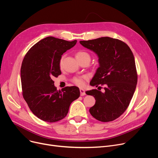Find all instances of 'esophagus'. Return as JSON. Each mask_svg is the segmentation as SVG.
<instances>
[{
  "label": "esophagus",
  "instance_id": "obj_1",
  "mask_svg": "<svg viewBox=\"0 0 158 158\" xmlns=\"http://www.w3.org/2000/svg\"><path fill=\"white\" fill-rule=\"evenodd\" d=\"M79 90H80V94H81V96H83V95H85L86 94H85V91L84 89L80 88Z\"/></svg>",
  "mask_w": 158,
  "mask_h": 158
}]
</instances>
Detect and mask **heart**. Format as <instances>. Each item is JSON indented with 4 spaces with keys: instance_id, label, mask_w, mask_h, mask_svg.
Wrapping results in <instances>:
<instances>
[{
    "instance_id": "1",
    "label": "heart",
    "mask_w": 158,
    "mask_h": 158,
    "mask_svg": "<svg viewBox=\"0 0 158 158\" xmlns=\"http://www.w3.org/2000/svg\"><path fill=\"white\" fill-rule=\"evenodd\" d=\"M76 58H85V57H88L90 59V56L89 55L88 53L86 52H78L76 53ZM63 59L64 57H63L62 58L60 59V66H61L63 64ZM87 79V77L86 76H81V77H74L72 79V82L75 85L78 86H83L85 84V81Z\"/></svg>"
}]
</instances>
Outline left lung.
<instances>
[{
    "label": "left lung",
    "instance_id": "1",
    "mask_svg": "<svg viewBox=\"0 0 158 158\" xmlns=\"http://www.w3.org/2000/svg\"><path fill=\"white\" fill-rule=\"evenodd\" d=\"M80 44L98 56L99 67L90 84L99 86L98 90L103 86L105 90L86 92L95 99L89 111L99 121H112L127 109L138 83L133 53L122 40L108 37L81 40Z\"/></svg>",
    "mask_w": 158,
    "mask_h": 158
}]
</instances>
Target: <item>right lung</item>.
<instances>
[{"label": "right lung", "instance_id": "obj_1", "mask_svg": "<svg viewBox=\"0 0 158 158\" xmlns=\"http://www.w3.org/2000/svg\"><path fill=\"white\" fill-rule=\"evenodd\" d=\"M76 43L47 37L25 55L20 69L23 95L30 110L41 120L53 123L63 119L70 104L79 97L78 87L66 86L58 91L52 80L61 74L62 55Z\"/></svg>", "mask_w": 158, "mask_h": 158}]
</instances>
